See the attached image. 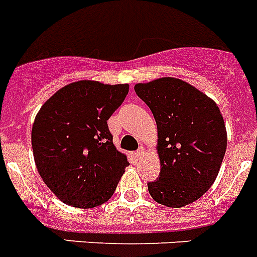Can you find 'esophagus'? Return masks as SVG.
I'll return each instance as SVG.
<instances>
[{
	"label": "esophagus",
	"mask_w": 257,
	"mask_h": 257,
	"mask_svg": "<svg viewBox=\"0 0 257 257\" xmlns=\"http://www.w3.org/2000/svg\"><path fill=\"white\" fill-rule=\"evenodd\" d=\"M135 156H137L138 159H139V157H144V156H146V150H144L143 147H140L139 150L137 151V153H135Z\"/></svg>",
	"instance_id": "1"
}]
</instances>
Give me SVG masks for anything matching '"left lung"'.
<instances>
[{"label":"left lung","instance_id":"1","mask_svg":"<svg viewBox=\"0 0 257 257\" xmlns=\"http://www.w3.org/2000/svg\"><path fill=\"white\" fill-rule=\"evenodd\" d=\"M157 124L159 179L148 183L155 201L181 208L200 199L216 181L227 134L216 102L177 78L135 84Z\"/></svg>","mask_w":257,"mask_h":257}]
</instances>
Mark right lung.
Returning <instances> with one entry per match:
<instances>
[{
	"label": "right lung",
	"mask_w": 257,
	"mask_h": 257,
	"mask_svg": "<svg viewBox=\"0 0 257 257\" xmlns=\"http://www.w3.org/2000/svg\"><path fill=\"white\" fill-rule=\"evenodd\" d=\"M128 84L70 83L36 114L31 142L37 172L62 203L98 207L117 188L127 156L113 144L107 119L123 102Z\"/></svg>",
	"instance_id": "right-lung-1"
}]
</instances>
